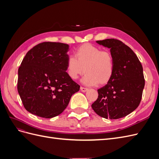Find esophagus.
I'll list each match as a JSON object with an SVG mask.
<instances>
[{
	"label": "esophagus",
	"instance_id": "esophagus-1",
	"mask_svg": "<svg viewBox=\"0 0 159 159\" xmlns=\"http://www.w3.org/2000/svg\"><path fill=\"white\" fill-rule=\"evenodd\" d=\"M80 90L82 91V92H86L88 90V88H83V87H81L80 88Z\"/></svg>",
	"mask_w": 159,
	"mask_h": 159
}]
</instances>
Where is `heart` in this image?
I'll list each match as a JSON object with an SVG mask.
<instances>
[{"mask_svg":"<svg viewBox=\"0 0 159 159\" xmlns=\"http://www.w3.org/2000/svg\"><path fill=\"white\" fill-rule=\"evenodd\" d=\"M75 56H70L66 61V72L70 79L76 80L84 71L81 81L86 85H104L112 78L115 61L109 51L85 44L78 48Z\"/></svg>","mask_w":159,"mask_h":159,"instance_id":"b5f03b06","label":"heart"}]
</instances>
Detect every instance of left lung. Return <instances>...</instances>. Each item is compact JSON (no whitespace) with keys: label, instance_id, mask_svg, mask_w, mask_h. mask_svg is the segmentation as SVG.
I'll list each match as a JSON object with an SVG mask.
<instances>
[{"label":"left lung","instance_id":"1","mask_svg":"<svg viewBox=\"0 0 159 159\" xmlns=\"http://www.w3.org/2000/svg\"><path fill=\"white\" fill-rule=\"evenodd\" d=\"M96 42L110 49L115 70L107 84L98 90V99L91 107L105 119L124 117L141 102L145 87L143 66L134 52L120 40L109 38Z\"/></svg>","mask_w":159,"mask_h":159}]
</instances>
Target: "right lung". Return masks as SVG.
Masks as SVG:
<instances>
[{"label":"right lung","instance_id":"obj_1","mask_svg":"<svg viewBox=\"0 0 159 159\" xmlns=\"http://www.w3.org/2000/svg\"><path fill=\"white\" fill-rule=\"evenodd\" d=\"M69 45L43 42L27 52L18 69V92L24 107L44 118L59 115L80 86L66 72Z\"/></svg>","mask_w":159,"mask_h":159}]
</instances>
